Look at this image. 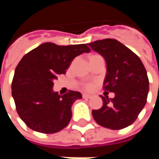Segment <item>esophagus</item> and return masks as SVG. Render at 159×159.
<instances>
[{"instance_id": "34e87169", "label": "esophagus", "mask_w": 159, "mask_h": 159, "mask_svg": "<svg viewBox=\"0 0 159 159\" xmlns=\"http://www.w3.org/2000/svg\"><path fill=\"white\" fill-rule=\"evenodd\" d=\"M83 99H91V98H92V96H91V95H89V94H86V93H83Z\"/></svg>"}]
</instances>
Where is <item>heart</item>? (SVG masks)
<instances>
[{"mask_svg":"<svg viewBox=\"0 0 159 159\" xmlns=\"http://www.w3.org/2000/svg\"><path fill=\"white\" fill-rule=\"evenodd\" d=\"M94 87V84L93 83H86L83 85V88L85 90H92Z\"/></svg>","mask_w":159,"mask_h":159,"instance_id":"b5f03b06","label":"heart"}]
</instances>
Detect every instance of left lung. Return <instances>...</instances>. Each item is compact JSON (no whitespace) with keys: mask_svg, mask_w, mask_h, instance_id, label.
I'll return each instance as SVG.
<instances>
[{"mask_svg":"<svg viewBox=\"0 0 159 159\" xmlns=\"http://www.w3.org/2000/svg\"><path fill=\"white\" fill-rule=\"evenodd\" d=\"M107 61L103 89L115 97L102 96L103 106L92 111L93 119L100 126L122 129L136 120L147 103L149 80L143 63L126 46L115 39H103L89 43Z\"/></svg>","mask_w":159,"mask_h":159,"instance_id":"left-lung-1","label":"left lung"}]
</instances>
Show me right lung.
I'll return each mask as SVG.
<instances>
[{
	"label": "right lung",
	"instance_id": "1",
	"mask_svg": "<svg viewBox=\"0 0 159 159\" xmlns=\"http://www.w3.org/2000/svg\"><path fill=\"white\" fill-rule=\"evenodd\" d=\"M86 44L59 46L42 43L26 53L16 67L12 95L19 117L30 129L53 134L66 128L71 118V106L82 99L79 92L64 95L52 91L57 76L66 73L75 57L89 52Z\"/></svg>",
	"mask_w": 159,
	"mask_h": 159
}]
</instances>
